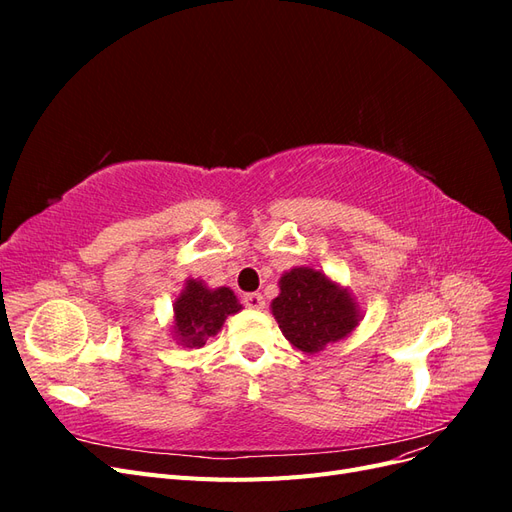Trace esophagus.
Masks as SVG:
<instances>
[{"instance_id": "34e87169", "label": "esophagus", "mask_w": 512, "mask_h": 512, "mask_svg": "<svg viewBox=\"0 0 512 512\" xmlns=\"http://www.w3.org/2000/svg\"><path fill=\"white\" fill-rule=\"evenodd\" d=\"M243 303H245V307H250V309H265V297H262L260 292L245 294Z\"/></svg>"}]
</instances>
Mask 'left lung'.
<instances>
[{"label": "left lung", "instance_id": "left-lung-1", "mask_svg": "<svg viewBox=\"0 0 512 512\" xmlns=\"http://www.w3.org/2000/svg\"><path fill=\"white\" fill-rule=\"evenodd\" d=\"M271 314L292 348L314 354L342 342L363 320V309L348 286L322 269L301 265L280 277Z\"/></svg>", "mask_w": 512, "mask_h": 512}]
</instances>
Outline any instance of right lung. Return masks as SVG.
Here are the masks:
<instances>
[{
    "label": "right lung",
    "instance_id": "obj_1",
    "mask_svg": "<svg viewBox=\"0 0 512 512\" xmlns=\"http://www.w3.org/2000/svg\"><path fill=\"white\" fill-rule=\"evenodd\" d=\"M241 309L237 294L228 286L209 288L198 277H188L173 303L170 337L183 348H203L207 339L222 331L226 318L239 314Z\"/></svg>",
    "mask_w": 512,
    "mask_h": 512
}]
</instances>
